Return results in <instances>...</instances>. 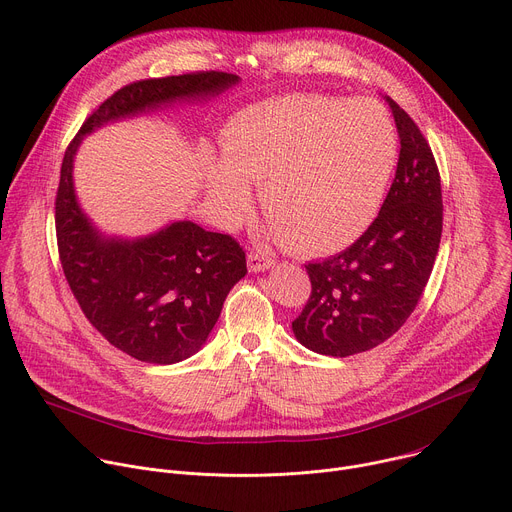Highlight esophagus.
Masks as SVG:
<instances>
[{"instance_id": "1", "label": "esophagus", "mask_w": 512, "mask_h": 512, "mask_svg": "<svg viewBox=\"0 0 512 512\" xmlns=\"http://www.w3.org/2000/svg\"><path fill=\"white\" fill-rule=\"evenodd\" d=\"M247 265H249V271H251V273H259V271H267L269 267H273V265H275V259L265 257V255H261V253H251V255L247 257Z\"/></svg>"}]
</instances>
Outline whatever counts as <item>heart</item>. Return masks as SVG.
Returning <instances> with one entry per match:
<instances>
[{"label":"heart","instance_id":"heart-1","mask_svg":"<svg viewBox=\"0 0 512 512\" xmlns=\"http://www.w3.org/2000/svg\"><path fill=\"white\" fill-rule=\"evenodd\" d=\"M221 143L225 160H208L206 186L223 223L249 212L255 182L275 233L312 255L371 227L399 158L395 123L379 103L326 95L249 105L229 119Z\"/></svg>","mask_w":512,"mask_h":512}]
</instances>
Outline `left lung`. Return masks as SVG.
<instances>
[{"mask_svg":"<svg viewBox=\"0 0 512 512\" xmlns=\"http://www.w3.org/2000/svg\"><path fill=\"white\" fill-rule=\"evenodd\" d=\"M399 133V162L373 225L356 243L308 263L312 294L291 322L300 344L350 356L391 338L415 310L442 239V184L413 119L385 97Z\"/></svg>","mask_w":512,"mask_h":512,"instance_id":"1","label":"left lung"}]
</instances>
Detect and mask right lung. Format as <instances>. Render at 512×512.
I'll return each mask as SVG.
<instances>
[{"instance_id": "obj_1", "label": "right lung", "mask_w": 512, "mask_h": 512, "mask_svg": "<svg viewBox=\"0 0 512 512\" xmlns=\"http://www.w3.org/2000/svg\"><path fill=\"white\" fill-rule=\"evenodd\" d=\"M239 81L210 70L131 83L83 123L64 152L56 239L66 281L89 322L141 362L174 364L204 346L229 291L247 273L245 251L229 235L204 231L192 221H174L133 239L105 235L77 198L75 156L87 135L109 123L204 103Z\"/></svg>"}]
</instances>
